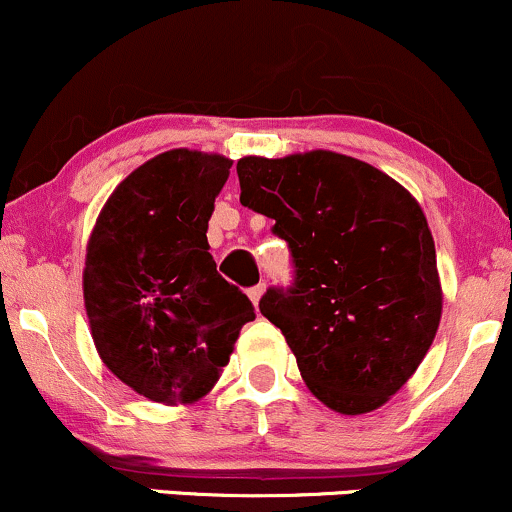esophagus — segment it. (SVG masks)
Listing matches in <instances>:
<instances>
[{"label": "esophagus", "mask_w": 512, "mask_h": 512, "mask_svg": "<svg viewBox=\"0 0 512 512\" xmlns=\"http://www.w3.org/2000/svg\"><path fill=\"white\" fill-rule=\"evenodd\" d=\"M263 290H266V285H263V283H258V285H254V287H249V297H251V302L258 304V300H261V295H263Z\"/></svg>", "instance_id": "obj_1"}]
</instances>
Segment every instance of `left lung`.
Here are the masks:
<instances>
[{
  "label": "left lung",
  "mask_w": 512,
  "mask_h": 512,
  "mask_svg": "<svg viewBox=\"0 0 512 512\" xmlns=\"http://www.w3.org/2000/svg\"><path fill=\"white\" fill-rule=\"evenodd\" d=\"M241 205L287 241L292 283L258 309L283 331L302 380L338 413H367L399 392L440 324L435 244L406 188L336 152L237 164Z\"/></svg>",
  "instance_id": "1"
}]
</instances>
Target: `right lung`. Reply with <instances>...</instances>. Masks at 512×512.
Masks as SVG:
<instances>
[{"label": "right lung", "mask_w": 512, "mask_h": 512, "mask_svg": "<svg viewBox=\"0 0 512 512\" xmlns=\"http://www.w3.org/2000/svg\"><path fill=\"white\" fill-rule=\"evenodd\" d=\"M232 162L171 149L135 169L91 232L84 304L108 370L159 404L195 401L227 365L249 297L217 273L208 246Z\"/></svg>", "instance_id": "1"}]
</instances>
